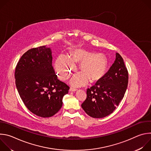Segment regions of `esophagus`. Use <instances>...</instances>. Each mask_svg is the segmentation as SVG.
<instances>
[{
	"mask_svg": "<svg viewBox=\"0 0 151 151\" xmlns=\"http://www.w3.org/2000/svg\"><path fill=\"white\" fill-rule=\"evenodd\" d=\"M69 90H70V91H75L77 90V88H73V87H71Z\"/></svg>",
	"mask_w": 151,
	"mask_h": 151,
	"instance_id": "34e87169",
	"label": "esophagus"
}]
</instances>
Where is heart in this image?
I'll use <instances>...</instances> for the list:
<instances>
[{"instance_id":"b5f03b06","label":"heart","mask_w":151,"mask_h":151,"mask_svg":"<svg viewBox=\"0 0 151 151\" xmlns=\"http://www.w3.org/2000/svg\"><path fill=\"white\" fill-rule=\"evenodd\" d=\"M70 58L75 62H81L80 70L82 72L76 74L71 83L76 86L85 85L88 82L98 81L103 77L107 66V60L103 54H96L82 49H76L70 53ZM75 64L65 55H60L55 62V69L60 78L66 80L75 68Z\"/></svg>"}]
</instances>
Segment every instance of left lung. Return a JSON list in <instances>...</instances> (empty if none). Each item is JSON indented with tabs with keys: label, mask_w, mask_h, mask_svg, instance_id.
Wrapping results in <instances>:
<instances>
[{
	"label": "left lung",
	"mask_w": 151,
	"mask_h": 151,
	"mask_svg": "<svg viewBox=\"0 0 151 151\" xmlns=\"http://www.w3.org/2000/svg\"><path fill=\"white\" fill-rule=\"evenodd\" d=\"M128 73L124 60L118 53L109 70L94 85L87 90V98L81 106L86 114L101 118L112 114L125 93Z\"/></svg>",
	"instance_id": "left-lung-1"
}]
</instances>
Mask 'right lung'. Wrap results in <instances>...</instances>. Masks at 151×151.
Listing matches in <instances>:
<instances>
[{"instance_id":"obj_1","label":"right lung","mask_w":151,"mask_h":151,"mask_svg":"<svg viewBox=\"0 0 151 151\" xmlns=\"http://www.w3.org/2000/svg\"><path fill=\"white\" fill-rule=\"evenodd\" d=\"M50 48H33L19 60L15 70L16 87L27 108L37 116L48 118L57 113L70 88L59 79L52 66Z\"/></svg>"}]
</instances>
